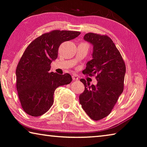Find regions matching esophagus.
I'll return each instance as SVG.
<instances>
[{"instance_id": "34e87169", "label": "esophagus", "mask_w": 147, "mask_h": 147, "mask_svg": "<svg viewBox=\"0 0 147 147\" xmlns=\"http://www.w3.org/2000/svg\"><path fill=\"white\" fill-rule=\"evenodd\" d=\"M72 78H73V80H78V76L75 75V74H73V75H72Z\"/></svg>"}]
</instances>
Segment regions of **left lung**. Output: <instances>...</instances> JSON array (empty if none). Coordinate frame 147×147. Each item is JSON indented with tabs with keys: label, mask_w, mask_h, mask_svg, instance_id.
<instances>
[{
	"label": "left lung",
	"mask_w": 147,
	"mask_h": 147,
	"mask_svg": "<svg viewBox=\"0 0 147 147\" xmlns=\"http://www.w3.org/2000/svg\"><path fill=\"white\" fill-rule=\"evenodd\" d=\"M85 41L93 47L92 59L86 64L84 74H96V85L84 79V91L79 96L82 108L92 119L98 121L108 116L123 90L126 67L114 43L107 36L88 33Z\"/></svg>",
	"instance_id": "obj_1"
}]
</instances>
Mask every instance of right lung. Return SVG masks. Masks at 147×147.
Returning <instances> with one entry per match:
<instances>
[{
  "instance_id": "right-lung-1",
  "label": "right lung",
  "mask_w": 147,
  "mask_h": 147,
  "mask_svg": "<svg viewBox=\"0 0 147 147\" xmlns=\"http://www.w3.org/2000/svg\"><path fill=\"white\" fill-rule=\"evenodd\" d=\"M79 32L54 30L34 40L26 48L16 68V88L22 107L34 117L43 115L53 104L57 88L70 84L69 74L50 73L61 43L77 38Z\"/></svg>"
}]
</instances>
